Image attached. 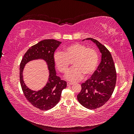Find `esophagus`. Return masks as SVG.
I'll return each instance as SVG.
<instances>
[{
  "label": "esophagus",
  "instance_id": "34e87169",
  "mask_svg": "<svg viewBox=\"0 0 134 134\" xmlns=\"http://www.w3.org/2000/svg\"><path fill=\"white\" fill-rule=\"evenodd\" d=\"M72 85H73V83H71V82H68L67 83V86H72Z\"/></svg>",
  "mask_w": 134,
  "mask_h": 134
}]
</instances>
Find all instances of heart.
I'll return each instance as SVG.
<instances>
[{"mask_svg": "<svg viewBox=\"0 0 134 134\" xmlns=\"http://www.w3.org/2000/svg\"><path fill=\"white\" fill-rule=\"evenodd\" d=\"M72 60L74 67L66 74L65 78L71 82H77L82 79L84 75L88 76L94 72L98 65V55L93 48L75 43L65 47L62 52H56L54 56L56 66L63 73L68 71Z\"/></svg>", "mask_w": 134, "mask_h": 134, "instance_id": "heart-1", "label": "heart"}]
</instances>
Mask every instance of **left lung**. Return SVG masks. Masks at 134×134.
I'll use <instances>...</instances> for the list:
<instances>
[{
	"label": "left lung",
	"instance_id": "8db88e82",
	"mask_svg": "<svg viewBox=\"0 0 134 134\" xmlns=\"http://www.w3.org/2000/svg\"><path fill=\"white\" fill-rule=\"evenodd\" d=\"M86 40H91L96 44L102 57L91 78L81 84L82 90L77 99L84 107L94 109L102 106L110 98L115 87L116 72L112 55L107 48L95 39Z\"/></svg>",
	"mask_w": 134,
	"mask_h": 134
}]
</instances>
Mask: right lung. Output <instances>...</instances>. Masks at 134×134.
<instances>
[{"label":"right lung","instance_id":"1","mask_svg":"<svg viewBox=\"0 0 134 134\" xmlns=\"http://www.w3.org/2000/svg\"><path fill=\"white\" fill-rule=\"evenodd\" d=\"M62 42L54 39L43 40L27 50L20 64L19 78L23 92L26 99L33 106L41 110L47 111L55 107L60 99L62 91L66 87V82L56 75L54 61V52ZM42 59L47 64L49 70L48 81L42 89L33 91L24 82L23 71L25 64L32 60Z\"/></svg>","mask_w":134,"mask_h":134}]
</instances>
